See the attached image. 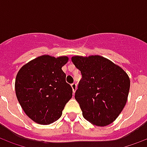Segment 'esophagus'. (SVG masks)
Returning a JSON list of instances; mask_svg holds the SVG:
<instances>
[{
    "label": "esophagus",
    "mask_w": 147,
    "mask_h": 147,
    "mask_svg": "<svg viewBox=\"0 0 147 147\" xmlns=\"http://www.w3.org/2000/svg\"><path fill=\"white\" fill-rule=\"evenodd\" d=\"M71 88H72V91H73V93L76 92V90L77 89V84L76 83H73L71 84Z\"/></svg>",
    "instance_id": "esophagus-1"
}]
</instances>
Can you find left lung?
<instances>
[{"instance_id":"left-lung-1","label":"left lung","mask_w":147,"mask_h":147,"mask_svg":"<svg viewBox=\"0 0 147 147\" xmlns=\"http://www.w3.org/2000/svg\"><path fill=\"white\" fill-rule=\"evenodd\" d=\"M71 61L82 74L75 98L83 117L96 126L113 123L126 105L130 89L127 74L98 55L75 56Z\"/></svg>"}]
</instances>
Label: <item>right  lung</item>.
Here are the masks:
<instances>
[{"instance_id": "add662e5", "label": "right lung", "mask_w": 147, "mask_h": 147, "mask_svg": "<svg viewBox=\"0 0 147 147\" xmlns=\"http://www.w3.org/2000/svg\"><path fill=\"white\" fill-rule=\"evenodd\" d=\"M67 61V57L43 55L18 71L15 83L18 101L24 113L39 124L57 120L72 97V88L61 69Z\"/></svg>"}]
</instances>
